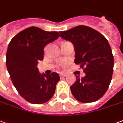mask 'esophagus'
<instances>
[{
  "mask_svg": "<svg viewBox=\"0 0 123 123\" xmlns=\"http://www.w3.org/2000/svg\"><path fill=\"white\" fill-rule=\"evenodd\" d=\"M59 76H60V77H61V78H63V77H64V76H67V74H66L61 73L60 74H59Z\"/></svg>",
  "mask_w": 123,
  "mask_h": 123,
  "instance_id": "1",
  "label": "esophagus"
}]
</instances>
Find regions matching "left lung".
<instances>
[{"label": "left lung", "mask_w": 123, "mask_h": 123, "mask_svg": "<svg viewBox=\"0 0 123 123\" xmlns=\"http://www.w3.org/2000/svg\"><path fill=\"white\" fill-rule=\"evenodd\" d=\"M61 37L73 44L74 63L80 64L85 76H76L70 91L83 103L98 100L107 91L112 79L114 58L109 42L97 31L86 26H77L59 32Z\"/></svg>", "instance_id": "8db88e82"}]
</instances>
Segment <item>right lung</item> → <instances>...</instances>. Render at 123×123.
<instances>
[{
  "label": "right lung",
  "instance_id": "add662e5",
  "mask_svg": "<svg viewBox=\"0 0 123 123\" xmlns=\"http://www.w3.org/2000/svg\"><path fill=\"white\" fill-rule=\"evenodd\" d=\"M59 37L58 32L32 26L15 35L8 44L6 63L11 80L20 96L31 103H44L55 92L59 74H41L37 65L43 60L45 46Z\"/></svg>",
  "mask_w": 123,
  "mask_h": 123
}]
</instances>
